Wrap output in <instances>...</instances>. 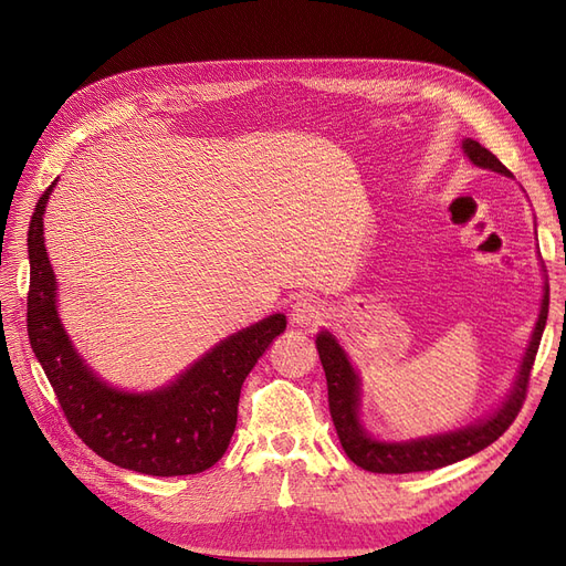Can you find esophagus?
Listing matches in <instances>:
<instances>
[{
  "label": "esophagus",
  "instance_id": "1",
  "mask_svg": "<svg viewBox=\"0 0 566 566\" xmlns=\"http://www.w3.org/2000/svg\"><path fill=\"white\" fill-rule=\"evenodd\" d=\"M323 318H325V302H321L314 295H304L290 306V321L297 325H306V328L318 325Z\"/></svg>",
  "mask_w": 566,
  "mask_h": 566
}]
</instances>
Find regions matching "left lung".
<instances>
[{"instance_id":"8db88e82","label":"left lung","mask_w":566,"mask_h":566,"mask_svg":"<svg viewBox=\"0 0 566 566\" xmlns=\"http://www.w3.org/2000/svg\"><path fill=\"white\" fill-rule=\"evenodd\" d=\"M462 150L468 153V158L479 165L493 169V172H501L510 177V169L486 150L479 142L465 139L462 142ZM547 304H551V285H545L541 316L536 323L534 337L528 342V349L524 354V361L520 368V375L515 380V387L507 394L503 408L493 418L472 424L468 430H458L451 434L430 437L420 441H406V443H382L370 439L361 422L356 418L358 408V378L354 368L349 366L345 352L335 342L331 333H321L316 337V349L321 356V364L325 370V380H328V406H331V418L337 430L339 443L354 465L364 468L368 472L378 474H406V472H427V470H439L447 468L451 462H458L468 455H474L489 443H493L499 437L505 434L507 427L515 422L517 413L522 410V403L526 399L531 368H534L541 335L547 321Z\"/></svg>"}]
</instances>
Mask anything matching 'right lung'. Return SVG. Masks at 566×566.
<instances>
[{"instance_id":"add662e5","label":"right lung","mask_w":566,"mask_h":566,"mask_svg":"<svg viewBox=\"0 0 566 566\" xmlns=\"http://www.w3.org/2000/svg\"><path fill=\"white\" fill-rule=\"evenodd\" d=\"M54 186L51 181L38 200L28 229V337L67 424L117 468L153 476L210 470L229 449L248 373L285 331V316H269L231 335L165 389L127 394L108 387L82 364L56 314V279L42 221Z\"/></svg>"}]
</instances>
